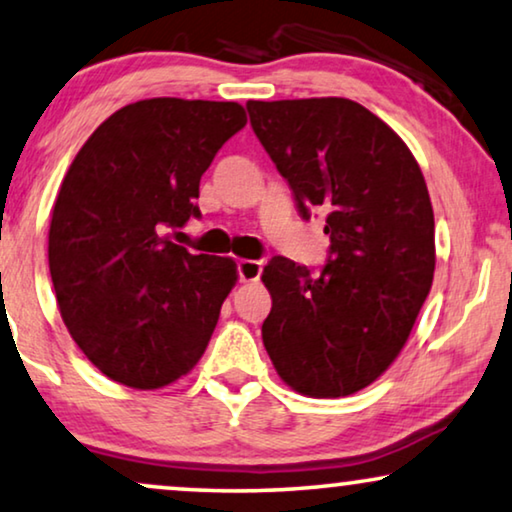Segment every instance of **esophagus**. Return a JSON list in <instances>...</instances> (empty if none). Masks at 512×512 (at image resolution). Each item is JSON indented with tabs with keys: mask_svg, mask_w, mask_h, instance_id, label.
I'll list each match as a JSON object with an SVG mask.
<instances>
[{
	"mask_svg": "<svg viewBox=\"0 0 512 512\" xmlns=\"http://www.w3.org/2000/svg\"><path fill=\"white\" fill-rule=\"evenodd\" d=\"M263 272V263L261 261H251V258H242L238 261V277L240 281H258Z\"/></svg>",
	"mask_w": 512,
	"mask_h": 512,
	"instance_id": "obj_1",
	"label": "esophagus"
}]
</instances>
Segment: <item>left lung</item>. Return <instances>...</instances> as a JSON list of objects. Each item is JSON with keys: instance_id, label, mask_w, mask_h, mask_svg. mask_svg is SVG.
Instances as JSON below:
<instances>
[{"instance_id": "obj_1", "label": "left lung", "mask_w": 512, "mask_h": 512, "mask_svg": "<svg viewBox=\"0 0 512 512\" xmlns=\"http://www.w3.org/2000/svg\"><path fill=\"white\" fill-rule=\"evenodd\" d=\"M256 138L305 219L328 212L321 272L274 256L263 344L286 385L309 397L353 395L392 365L434 279V212L402 138L339 96L249 101Z\"/></svg>"}]
</instances>
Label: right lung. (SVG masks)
Wrapping results in <instances>:
<instances>
[{"instance_id":"1","label":"right lung","mask_w":512,"mask_h":512,"mask_svg":"<svg viewBox=\"0 0 512 512\" xmlns=\"http://www.w3.org/2000/svg\"><path fill=\"white\" fill-rule=\"evenodd\" d=\"M244 124L233 101H136L87 138L64 175L50 277L73 342L108 379L157 390L205 353L238 270L233 258L189 254L166 231L201 217V177Z\"/></svg>"}]
</instances>
